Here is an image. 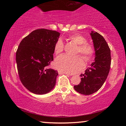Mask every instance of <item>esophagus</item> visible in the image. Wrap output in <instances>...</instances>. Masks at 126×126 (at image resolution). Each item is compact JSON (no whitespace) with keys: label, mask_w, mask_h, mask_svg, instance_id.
Returning a JSON list of instances; mask_svg holds the SVG:
<instances>
[{"label":"esophagus","mask_w":126,"mask_h":126,"mask_svg":"<svg viewBox=\"0 0 126 126\" xmlns=\"http://www.w3.org/2000/svg\"><path fill=\"white\" fill-rule=\"evenodd\" d=\"M59 74H67V75H69V76H72L71 74H69L68 73H66V72H62V71H58Z\"/></svg>","instance_id":"obj_1"}]
</instances>
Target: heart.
I'll use <instances>...</instances> for the list:
<instances>
[{"instance_id": "1", "label": "heart", "mask_w": 126, "mask_h": 126, "mask_svg": "<svg viewBox=\"0 0 126 126\" xmlns=\"http://www.w3.org/2000/svg\"><path fill=\"white\" fill-rule=\"evenodd\" d=\"M69 40L78 44L75 54H80L87 62L90 61L94 54V48L91 44L87 42V39L83 36L74 34L69 36ZM64 44L61 39L57 40L54 46V53L58 55L63 52ZM54 67L59 71L69 73H75L82 69L84 62L79 55L70 56L63 54L57 57L54 63Z\"/></svg>"}]
</instances>
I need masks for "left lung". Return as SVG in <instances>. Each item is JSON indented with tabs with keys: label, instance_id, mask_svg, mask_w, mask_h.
Returning a JSON list of instances; mask_svg holds the SVG:
<instances>
[{
	"label": "left lung",
	"instance_id": "1",
	"mask_svg": "<svg viewBox=\"0 0 126 126\" xmlns=\"http://www.w3.org/2000/svg\"><path fill=\"white\" fill-rule=\"evenodd\" d=\"M95 49V61L81 74L80 83L74 86L77 92L84 95L93 94L101 88L109 73L111 57L110 50L104 38L97 32L91 33Z\"/></svg>",
	"mask_w": 126,
	"mask_h": 126
}]
</instances>
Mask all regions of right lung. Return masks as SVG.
<instances>
[{
	"label": "right lung",
	"instance_id": "add662e5",
	"mask_svg": "<svg viewBox=\"0 0 126 126\" xmlns=\"http://www.w3.org/2000/svg\"><path fill=\"white\" fill-rule=\"evenodd\" d=\"M59 35L57 31L38 29L20 43L16 52L19 77L31 92L43 94L55 86L58 71L48 67L53 61L54 46Z\"/></svg>",
	"mask_w": 126,
	"mask_h": 126
}]
</instances>
